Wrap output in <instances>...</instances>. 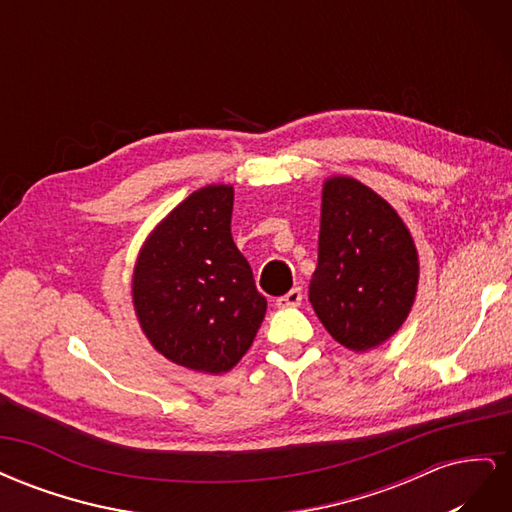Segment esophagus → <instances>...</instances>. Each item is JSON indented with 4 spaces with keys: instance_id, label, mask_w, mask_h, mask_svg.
I'll return each instance as SVG.
<instances>
[{
    "instance_id": "1",
    "label": "esophagus",
    "mask_w": 512,
    "mask_h": 512,
    "mask_svg": "<svg viewBox=\"0 0 512 512\" xmlns=\"http://www.w3.org/2000/svg\"><path fill=\"white\" fill-rule=\"evenodd\" d=\"M301 301H303L301 288H292L290 292L284 294V297L277 299V307H297V305H301Z\"/></svg>"
}]
</instances>
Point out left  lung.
Returning <instances> with one entry per match:
<instances>
[{"label":"left lung","instance_id":"1","mask_svg":"<svg viewBox=\"0 0 512 512\" xmlns=\"http://www.w3.org/2000/svg\"><path fill=\"white\" fill-rule=\"evenodd\" d=\"M416 286L418 254L397 211L352 177L324 181L309 303L335 342L356 352L386 342L408 318Z\"/></svg>","mask_w":512,"mask_h":512}]
</instances>
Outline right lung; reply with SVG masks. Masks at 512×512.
I'll list each match as a JSON object with an SVG mask.
<instances>
[{
    "mask_svg": "<svg viewBox=\"0 0 512 512\" xmlns=\"http://www.w3.org/2000/svg\"><path fill=\"white\" fill-rule=\"evenodd\" d=\"M232 200V185L192 192L151 232L134 267V309L151 346L205 374L235 367L267 312L230 235Z\"/></svg>",
    "mask_w": 512,
    "mask_h": 512,
    "instance_id": "1",
    "label": "right lung"
}]
</instances>
